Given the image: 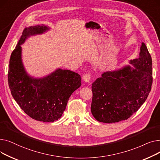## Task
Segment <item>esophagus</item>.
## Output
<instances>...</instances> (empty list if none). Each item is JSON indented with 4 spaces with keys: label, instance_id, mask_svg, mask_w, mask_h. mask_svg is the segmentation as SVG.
I'll use <instances>...</instances> for the list:
<instances>
[{
    "label": "esophagus",
    "instance_id": "1",
    "mask_svg": "<svg viewBox=\"0 0 160 160\" xmlns=\"http://www.w3.org/2000/svg\"><path fill=\"white\" fill-rule=\"evenodd\" d=\"M83 79L86 82H89L91 79V74L89 73H86L83 76Z\"/></svg>",
    "mask_w": 160,
    "mask_h": 160
}]
</instances>
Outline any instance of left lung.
<instances>
[{
	"label": "left lung",
	"instance_id": "obj_1",
	"mask_svg": "<svg viewBox=\"0 0 160 160\" xmlns=\"http://www.w3.org/2000/svg\"><path fill=\"white\" fill-rule=\"evenodd\" d=\"M121 69L106 71L92 83L91 111L99 122L127 120L147 100L152 83V58L141 43L139 57Z\"/></svg>",
	"mask_w": 160,
	"mask_h": 160
}]
</instances>
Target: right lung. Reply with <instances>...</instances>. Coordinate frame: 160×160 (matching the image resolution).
<instances>
[{
	"instance_id": "add662e5",
	"label": "right lung",
	"mask_w": 160,
	"mask_h": 160,
	"mask_svg": "<svg viewBox=\"0 0 160 160\" xmlns=\"http://www.w3.org/2000/svg\"><path fill=\"white\" fill-rule=\"evenodd\" d=\"M50 29L45 25L26 28L12 52L8 69L11 93L22 110L33 119L54 122L62 117L69 98L81 86L80 76L69 70L58 69L41 78L31 77L25 70L21 45L30 36Z\"/></svg>"
}]
</instances>
